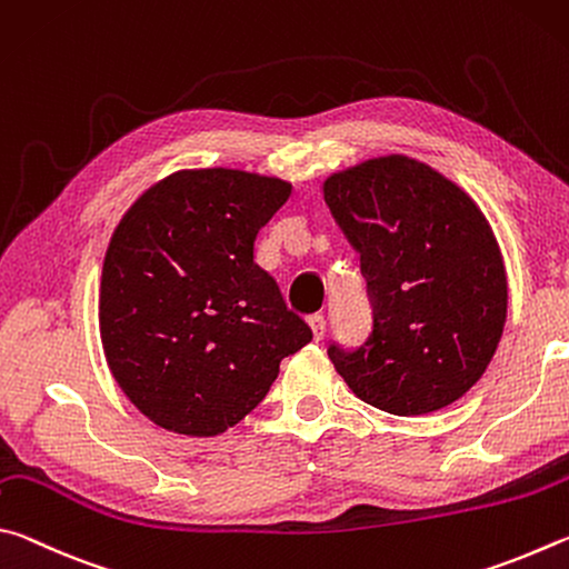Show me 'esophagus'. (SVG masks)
<instances>
[{
	"mask_svg": "<svg viewBox=\"0 0 569 569\" xmlns=\"http://www.w3.org/2000/svg\"><path fill=\"white\" fill-rule=\"evenodd\" d=\"M307 322H310V327H312V335H315V340L320 342L322 337H325V330H327V320H325L322 315H312L310 320H307Z\"/></svg>",
	"mask_w": 569,
	"mask_h": 569,
	"instance_id": "obj_1",
	"label": "esophagus"
}]
</instances>
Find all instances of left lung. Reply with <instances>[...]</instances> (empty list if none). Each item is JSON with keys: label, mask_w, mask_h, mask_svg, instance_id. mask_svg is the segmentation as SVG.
<instances>
[{"label": "left lung", "mask_w": 569, "mask_h": 569, "mask_svg": "<svg viewBox=\"0 0 569 569\" xmlns=\"http://www.w3.org/2000/svg\"><path fill=\"white\" fill-rule=\"evenodd\" d=\"M360 252L372 335L330 360L362 402L400 417L437 412L492 362L507 320V272L482 209L420 159L375 157L322 184Z\"/></svg>", "instance_id": "8db88e82"}]
</instances>
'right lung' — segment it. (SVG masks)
Here are the masks:
<instances>
[{
	"label": "right lung",
	"mask_w": 569,
	"mask_h": 569,
	"mask_svg": "<svg viewBox=\"0 0 569 569\" xmlns=\"http://www.w3.org/2000/svg\"><path fill=\"white\" fill-rule=\"evenodd\" d=\"M292 184L242 169H179L139 194L109 239L99 335L139 412L214 437L254 410L279 362L312 340L254 239Z\"/></svg>",
	"instance_id": "1"
}]
</instances>
